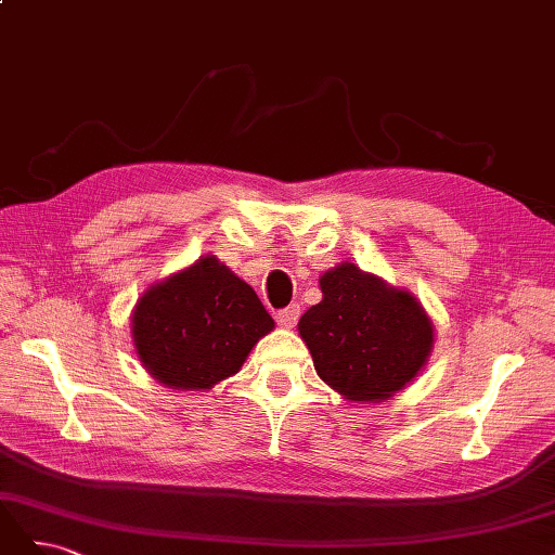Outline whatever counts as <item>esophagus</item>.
Returning a JSON list of instances; mask_svg holds the SVG:
<instances>
[{
	"label": "esophagus",
	"instance_id": "obj_1",
	"mask_svg": "<svg viewBox=\"0 0 555 555\" xmlns=\"http://www.w3.org/2000/svg\"><path fill=\"white\" fill-rule=\"evenodd\" d=\"M298 317H300V308H298V306H289V308H284V310H280V312L275 314L278 324H280V326H284V328H292V326H296Z\"/></svg>",
	"mask_w": 555,
	"mask_h": 555
}]
</instances>
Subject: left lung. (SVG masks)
Instances as JSON below:
<instances>
[{
    "instance_id": "obj_1",
    "label": "left lung",
    "mask_w": 555,
    "mask_h": 555,
    "mask_svg": "<svg viewBox=\"0 0 555 555\" xmlns=\"http://www.w3.org/2000/svg\"><path fill=\"white\" fill-rule=\"evenodd\" d=\"M324 298L298 322L314 371L349 400H389L426 365L433 322L418 300L354 263L319 278Z\"/></svg>"
}]
</instances>
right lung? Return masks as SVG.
<instances>
[{
	"label": "right lung",
	"instance_id": "obj_1",
	"mask_svg": "<svg viewBox=\"0 0 555 555\" xmlns=\"http://www.w3.org/2000/svg\"><path fill=\"white\" fill-rule=\"evenodd\" d=\"M273 328L255 289L215 255L153 284L131 314L145 371L178 391H206L236 375Z\"/></svg>",
	"mask_w": 555,
	"mask_h": 555
}]
</instances>
